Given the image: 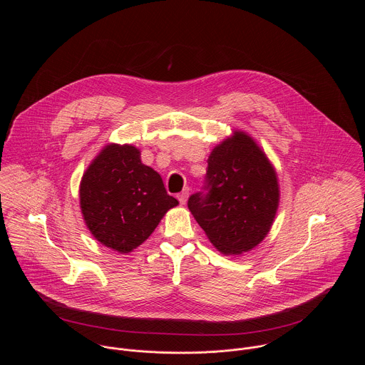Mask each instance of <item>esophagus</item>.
<instances>
[{
  "label": "esophagus",
  "instance_id": "obj_1",
  "mask_svg": "<svg viewBox=\"0 0 365 365\" xmlns=\"http://www.w3.org/2000/svg\"><path fill=\"white\" fill-rule=\"evenodd\" d=\"M188 195H190V188H184L178 195H177V198H178V201H180V204H185L187 202V200H188Z\"/></svg>",
  "mask_w": 365,
  "mask_h": 365
}]
</instances>
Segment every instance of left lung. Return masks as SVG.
I'll return each instance as SVG.
<instances>
[{
	"label": "left lung",
	"instance_id": "left-lung-1",
	"mask_svg": "<svg viewBox=\"0 0 365 365\" xmlns=\"http://www.w3.org/2000/svg\"><path fill=\"white\" fill-rule=\"evenodd\" d=\"M207 192L190 197L188 208L209 242L222 255H243L268 235L279 205L274 165L243 130L213 148L208 157Z\"/></svg>",
	"mask_w": 365,
	"mask_h": 365
}]
</instances>
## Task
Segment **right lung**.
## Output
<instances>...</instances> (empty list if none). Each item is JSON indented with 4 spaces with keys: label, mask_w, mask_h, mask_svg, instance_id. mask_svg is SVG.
Instances as JSON below:
<instances>
[{
    "label": "right lung",
    "mask_w": 365,
    "mask_h": 365,
    "mask_svg": "<svg viewBox=\"0 0 365 365\" xmlns=\"http://www.w3.org/2000/svg\"><path fill=\"white\" fill-rule=\"evenodd\" d=\"M78 192L91 235L122 255L149 239L167 210L178 205L132 145L104 146L84 171Z\"/></svg>",
    "instance_id": "right-lung-1"
}]
</instances>
